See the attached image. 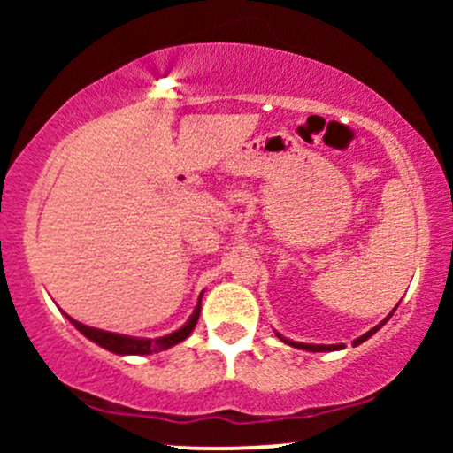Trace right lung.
<instances>
[{
  "mask_svg": "<svg viewBox=\"0 0 453 453\" xmlns=\"http://www.w3.org/2000/svg\"><path fill=\"white\" fill-rule=\"evenodd\" d=\"M191 330H194V324L183 327V330L176 332V334H170L165 336V339H157L153 342V341H142V339H123V336L102 334V332H93V330H87V327H82V332H85L93 342H97V345L104 347V349L119 353V356H150V353L170 349V347H174L176 342L185 341L187 336L191 334Z\"/></svg>",
  "mask_w": 453,
  "mask_h": 453,
  "instance_id": "obj_1",
  "label": "right lung"
}]
</instances>
